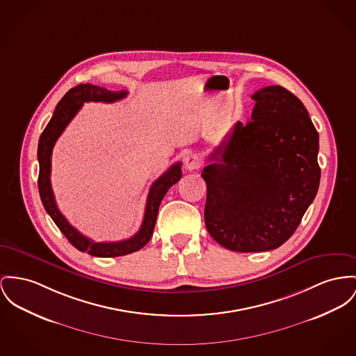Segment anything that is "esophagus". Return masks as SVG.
Segmentation results:
<instances>
[{
    "instance_id": "obj_1",
    "label": "esophagus",
    "mask_w": 356,
    "mask_h": 356,
    "mask_svg": "<svg viewBox=\"0 0 356 356\" xmlns=\"http://www.w3.org/2000/svg\"><path fill=\"white\" fill-rule=\"evenodd\" d=\"M200 166H201V159H200L198 155L189 154V155L185 156V167H186V170L194 171V170L200 168Z\"/></svg>"
}]
</instances>
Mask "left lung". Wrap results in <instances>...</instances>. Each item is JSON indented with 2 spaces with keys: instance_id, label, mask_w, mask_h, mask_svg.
Wrapping results in <instances>:
<instances>
[{
  "instance_id": "left-lung-1",
  "label": "left lung",
  "mask_w": 356,
  "mask_h": 356,
  "mask_svg": "<svg viewBox=\"0 0 356 356\" xmlns=\"http://www.w3.org/2000/svg\"><path fill=\"white\" fill-rule=\"evenodd\" d=\"M252 98V120L237 121L201 174L207 229L236 252L282 245L313 202L321 177L318 132L304 104L277 85Z\"/></svg>"
}]
</instances>
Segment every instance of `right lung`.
I'll return each instance as SVG.
<instances>
[{"label": "right lung", "mask_w": 356, "mask_h": 356, "mask_svg": "<svg viewBox=\"0 0 356 356\" xmlns=\"http://www.w3.org/2000/svg\"><path fill=\"white\" fill-rule=\"evenodd\" d=\"M128 95L125 90L120 92H111L104 88L95 86L90 83L78 85L70 89L63 98L56 105V109L49 120L47 127L44 128L43 134L39 139L38 147V161H39V179L38 186L42 202L44 205L46 212L54 220L56 227L60 229V232L67 237V240L72 245L79 250L81 252H88L89 255L99 257V258H113V257H122L132 254L135 251H139L143 248L152 236L158 209L159 205L166 195L167 190L170 189L174 184H177L182 177L181 162L172 165L167 170L163 175H161L151 186L145 211L143 217L142 227L138 231L136 235L129 238L121 240V241H108V243H95L89 237L83 236L81 232H78L72 224L66 220V217L60 213V211L56 207L55 197L51 188V154L58 138L62 135L65 128L69 125L72 118L78 113V111L82 108L83 102L95 101V102H115L122 99Z\"/></svg>", "instance_id": "add662e5"}]
</instances>
